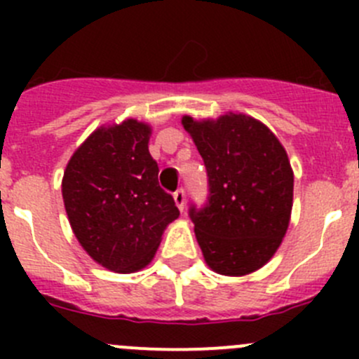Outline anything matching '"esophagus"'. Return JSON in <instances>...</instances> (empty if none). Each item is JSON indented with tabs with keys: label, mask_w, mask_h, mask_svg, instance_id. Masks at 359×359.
<instances>
[{
	"label": "esophagus",
	"mask_w": 359,
	"mask_h": 359,
	"mask_svg": "<svg viewBox=\"0 0 359 359\" xmlns=\"http://www.w3.org/2000/svg\"><path fill=\"white\" fill-rule=\"evenodd\" d=\"M173 200H175V205L179 206L180 212H184V210H186V191H184L182 187L173 193Z\"/></svg>",
	"instance_id": "esophagus-1"
}]
</instances>
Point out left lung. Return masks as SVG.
Instances as JSON below:
<instances>
[{
    "label": "left lung",
    "instance_id": "obj_1",
    "mask_svg": "<svg viewBox=\"0 0 359 359\" xmlns=\"http://www.w3.org/2000/svg\"><path fill=\"white\" fill-rule=\"evenodd\" d=\"M182 125L193 137L208 179V198L189 217L206 264L243 276L260 269L281 245L293 200V172L274 133L245 114Z\"/></svg>",
    "mask_w": 359,
    "mask_h": 359
}]
</instances>
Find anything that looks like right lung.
Wrapping results in <instances>:
<instances>
[{
  "instance_id": "right-lung-1",
  "label": "right lung",
  "mask_w": 359,
  "mask_h": 359,
  "mask_svg": "<svg viewBox=\"0 0 359 359\" xmlns=\"http://www.w3.org/2000/svg\"><path fill=\"white\" fill-rule=\"evenodd\" d=\"M149 133L137 119L95 130L64 172V205L76 238L116 273L147 266L165 227L180 213L158 184Z\"/></svg>"
}]
</instances>
